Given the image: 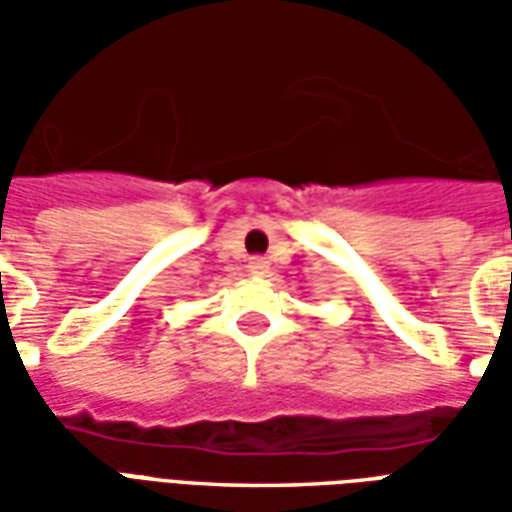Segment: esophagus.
Returning <instances> with one entry per match:
<instances>
[{"instance_id": "34e87169", "label": "esophagus", "mask_w": 512, "mask_h": 512, "mask_svg": "<svg viewBox=\"0 0 512 512\" xmlns=\"http://www.w3.org/2000/svg\"><path fill=\"white\" fill-rule=\"evenodd\" d=\"M249 271H252V274H266L268 271L266 257H252V260H249Z\"/></svg>"}]
</instances>
